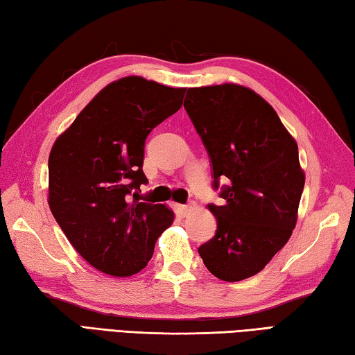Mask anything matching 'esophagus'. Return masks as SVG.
I'll use <instances>...</instances> for the list:
<instances>
[{
  "label": "esophagus",
  "mask_w": 355,
  "mask_h": 355,
  "mask_svg": "<svg viewBox=\"0 0 355 355\" xmlns=\"http://www.w3.org/2000/svg\"><path fill=\"white\" fill-rule=\"evenodd\" d=\"M191 209H193L191 205H178V211H179V215L182 216V218L189 216L190 213H191Z\"/></svg>",
  "instance_id": "obj_1"
}]
</instances>
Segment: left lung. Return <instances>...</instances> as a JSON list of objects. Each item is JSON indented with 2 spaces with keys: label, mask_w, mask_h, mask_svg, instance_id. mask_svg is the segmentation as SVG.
<instances>
[{
  "label": "left lung",
  "mask_w": 355,
  "mask_h": 355,
  "mask_svg": "<svg viewBox=\"0 0 355 355\" xmlns=\"http://www.w3.org/2000/svg\"><path fill=\"white\" fill-rule=\"evenodd\" d=\"M184 108L209 153L213 187L223 205L209 204L216 235L198 249L223 282L257 275L295 229L304 189L298 145L266 100L245 86L189 88Z\"/></svg>",
  "instance_id": "left-lung-1"
}]
</instances>
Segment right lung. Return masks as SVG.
<instances>
[{
  "label": "right lung",
  "instance_id": "obj_1",
  "mask_svg": "<svg viewBox=\"0 0 355 355\" xmlns=\"http://www.w3.org/2000/svg\"><path fill=\"white\" fill-rule=\"evenodd\" d=\"M185 88L130 76L98 92L49 155V209L97 270L131 277L148 264L175 213L140 200L145 139L182 106Z\"/></svg>",
  "mask_w": 355,
  "mask_h": 355
}]
</instances>
